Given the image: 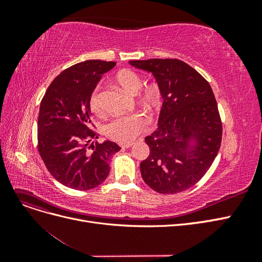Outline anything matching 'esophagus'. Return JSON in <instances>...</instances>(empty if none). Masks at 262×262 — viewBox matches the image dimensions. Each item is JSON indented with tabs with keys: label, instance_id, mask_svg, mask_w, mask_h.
<instances>
[{
	"label": "esophagus",
	"instance_id": "esophagus-1",
	"mask_svg": "<svg viewBox=\"0 0 262 262\" xmlns=\"http://www.w3.org/2000/svg\"><path fill=\"white\" fill-rule=\"evenodd\" d=\"M132 145H133L132 142H130V143H122V144H120V146H121L122 148H128V147H131Z\"/></svg>",
	"mask_w": 262,
	"mask_h": 262
}]
</instances>
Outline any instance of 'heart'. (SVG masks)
<instances>
[{"label": "heart", "mask_w": 262, "mask_h": 262, "mask_svg": "<svg viewBox=\"0 0 262 262\" xmlns=\"http://www.w3.org/2000/svg\"><path fill=\"white\" fill-rule=\"evenodd\" d=\"M115 80L128 93H138L140 101L147 108L155 109L161 105L162 95L160 87L155 84L142 86V77L136 71L130 69L119 71L115 76ZM89 106L93 114H102L99 86L95 87L91 93ZM148 126L149 118L143 113L136 112L112 119L105 125V134L107 138L119 142V143H130L133 140H136L141 133L145 132L148 129Z\"/></svg>", "instance_id": "heart-1"}]
</instances>
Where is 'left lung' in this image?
Segmentation results:
<instances>
[{
	"instance_id": "8db88e82",
	"label": "left lung",
	"mask_w": 262,
	"mask_h": 262,
	"mask_svg": "<svg viewBox=\"0 0 262 262\" xmlns=\"http://www.w3.org/2000/svg\"><path fill=\"white\" fill-rule=\"evenodd\" d=\"M130 64L152 72L164 102L158 128L145 138L149 155L141 162L145 184L162 194L191 188L207 173L222 142L221 116L209 82L178 59L132 60ZM193 135L195 151L186 148Z\"/></svg>"
}]
</instances>
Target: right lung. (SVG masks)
Here are the masks:
<instances>
[{"label":"right lung","mask_w":262,"mask_h":262,"mask_svg":"<svg viewBox=\"0 0 262 262\" xmlns=\"http://www.w3.org/2000/svg\"><path fill=\"white\" fill-rule=\"evenodd\" d=\"M116 62L89 60L66 69L49 85L38 117L37 146L47 169L62 185L90 190L108 177L115 142L89 145L99 133L91 120L89 98Z\"/></svg>","instance_id":"right-lung-1"}]
</instances>
